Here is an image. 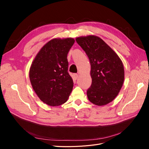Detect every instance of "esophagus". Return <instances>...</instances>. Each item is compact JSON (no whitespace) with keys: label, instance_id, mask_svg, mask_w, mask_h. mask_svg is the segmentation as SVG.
Segmentation results:
<instances>
[{"label":"esophagus","instance_id":"esophagus-1","mask_svg":"<svg viewBox=\"0 0 149 149\" xmlns=\"http://www.w3.org/2000/svg\"><path fill=\"white\" fill-rule=\"evenodd\" d=\"M74 78L75 79H77L78 78V74H76V73L74 74Z\"/></svg>","mask_w":149,"mask_h":149}]
</instances>
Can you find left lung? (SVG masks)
Segmentation results:
<instances>
[{"mask_svg":"<svg viewBox=\"0 0 149 149\" xmlns=\"http://www.w3.org/2000/svg\"><path fill=\"white\" fill-rule=\"evenodd\" d=\"M76 41L91 64L92 83L87 91L88 100L95 105H106L114 100L123 86V62L113 49L97 36L80 37Z\"/></svg>","mask_w":149,"mask_h":149,"instance_id":"obj_1","label":"left lung"}]
</instances>
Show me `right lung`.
<instances>
[{"mask_svg":"<svg viewBox=\"0 0 149 149\" xmlns=\"http://www.w3.org/2000/svg\"><path fill=\"white\" fill-rule=\"evenodd\" d=\"M74 43L72 38L51 40L41 48L31 65V84L40 100L49 106L66 102L73 89L67 55Z\"/></svg>","mask_w":149,"mask_h":149,"instance_id":"1","label":"right lung"}]
</instances>
